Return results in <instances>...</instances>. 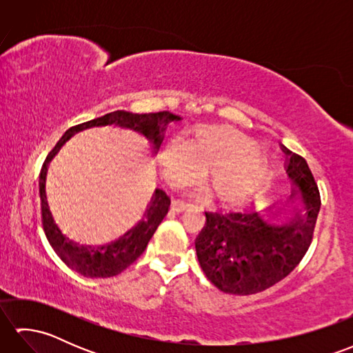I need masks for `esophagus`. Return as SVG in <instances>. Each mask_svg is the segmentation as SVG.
Listing matches in <instances>:
<instances>
[{"label":"esophagus","mask_w":353,"mask_h":353,"mask_svg":"<svg viewBox=\"0 0 353 353\" xmlns=\"http://www.w3.org/2000/svg\"><path fill=\"white\" fill-rule=\"evenodd\" d=\"M190 206H192V205L188 203V201L181 200V199L172 200V203H171V209H172V211H176V212H183V211H186V209H188Z\"/></svg>","instance_id":"1"}]
</instances>
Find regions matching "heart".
<instances>
[{"mask_svg": "<svg viewBox=\"0 0 353 353\" xmlns=\"http://www.w3.org/2000/svg\"><path fill=\"white\" fill-rule=\"evenodd\" d=\"M162 163L172 185L190 183L212 168V190L224 200L241 196L258 170L247 141L230 129L205 130L192 142L182 134L172 137L163 148Z\"/></svg>", "mask_w": 353, "mask_h": 353, "instance_id": "b5f03b06", "label": "heart"}]
</instances>
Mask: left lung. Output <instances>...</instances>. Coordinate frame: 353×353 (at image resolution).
Instances as JSON below:
<instances>
[{
  "mask_svg": "<svg viewBox=\"0 0 353 353\" xmlns=\"http://www.w3.org/2000/svg\"><path fill=\"white\" fill-rule=\"evenodd\" d=\"M285 171L299 215L288 223L274 220L270 209L253 203L243 209L206 211V223L196 239V252L206 277L223 292L249 296L287 277L308 252L320 192L308 163L282 145Z\"/></svg>",
  "mask_w": 353,
  "mask_h": 353,
  "instance_id": "obj_1",
  "label": "left lung"
}]
</instances>
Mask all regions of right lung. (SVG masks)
Segmentation results:
<instances>
[{
    "instance_id": "add662e5",
    "label": "right lung",
    "mask_w": 353,
    "mask_h": 353,
    "mask_svg": "<svg viewBox=\"0 0 353 353\" xmlns=\"http://www.w3.org/2000/svg\"><path fill=\"white\" fill-rule=\"evenodd\" d=\"M181 117L172 115L168 110L154 112V114L153 112L152 114H133V112L127 110H115L104 117L71 127L48 153L39 174L42 228L52 250L74 272L86 277H112L124 272L127 267H130L144 253L150 238L153 236L163 216L168 214L171 199L163 190L157 188L152 199H150V203L141 221L130 230H127L123 236H119L117 241L106 245L79 244L62 234V230L59 229L50 211L47 194H45V179H47L50 161L74 133L89 129V127L108 124H115L138 132L148 141L150 147L156 154L159 152V147L163 141V132L167 129V124L171 121H181Z\"/></svg>"
}]
</instances>
